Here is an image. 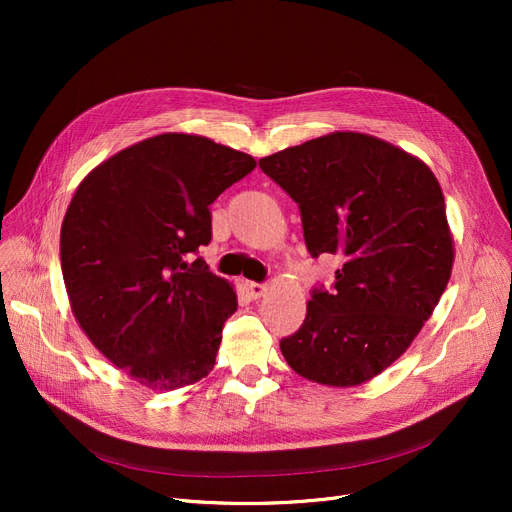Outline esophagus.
<instances>
[{"label": "esophagus", "instance_id": "34e87169", "mask_svg": "<svg viewBox=\"0 0 512 512\" xmlns=\"http://www.w3.org/2000/svg\"><path fill=\"white\" fill-rule=\"evenodd\" d=\"M245 290L251 299H259L261 294L265 292V284H259V282H247L245 284Z\"/></svg>", "mask_w": 512, "mask_h": 512}]
</instances>
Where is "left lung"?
I'll use <instances>...</instances> for the list:
<instances>
[{"label": "left lung", "instance_id": "obj_1", "mask_svg": "<svg viewBox=\"0 0 512 512\" xmlns=\"http://www.w3.org/2000/svg\"><path fill=\"white\" fill-rule=\"evenodd\" d=\"M299 205L311 257L338 255L303 326L280 340L303 378L359 386L390 367L434 313L454 247L442 188L421 159L361 132H332L259 159Z\"/></svg>", "mask_w": 512, "mask_h": 512}]
</instances>
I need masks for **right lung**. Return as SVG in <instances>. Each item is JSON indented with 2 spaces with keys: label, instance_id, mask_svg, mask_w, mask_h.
<instances>
[{
  "label": "right lung",
  "instance_id": "obj_1",
  "mask_svg": "<svg viewBox=\"0 0 512 512\" xmlns=\"http://www.w3.org/2000/svg\"><path fill=\"white\" fill-rule=\"evenodd\" d=\"M257 161L197 134L132 145L83 182L60 234L76 321L95 348L151 390L195 384L213 369L236 292L201 257L209 205Z\"/></svg>",
  "mask_w": 512,
  "mask_h": 512
}]
</instances>
